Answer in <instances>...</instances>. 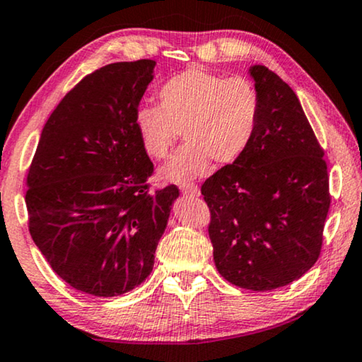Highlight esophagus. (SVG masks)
Returning <instances> with one entry per match:
<instances>
[{
  "mask_svg": "<svg viewBox=\"0 0 362 362\" xmlns=\"http://www.w3.org/2000/svg\"><path fill=\"white\" fill-rule=\"evenodd\" d=\"M180 190L185 193V195H190V197H198L200 195V188L195 183H183L180 185Z\"/></svg>",
  "mask_w": 362,
  "mask_h": 362,
  "instance_id": "1",
  "label": "esophagus"
}]
</instances>
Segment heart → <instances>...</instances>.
Instances as JSON below:
<instances>
[{
	"label": "heart",
	"instance_id": "heart-1",
	"mask_svg": "<svg viewBox=\"0 0 362 362\" xmlns=\"http://www.w3.org/2000/svg\"><path fill=\"white\" fill-rule=\"evenodd\" d=\"M160 105H142L134 113L139 141L149 157L170 156L180 131L187 144L162 169V179L187 182L205 174L211 160H238L256 136L261 95L251 80L225 77L190 67L160 85Z\"/></svg>",
	"mask_w": 362,
	"mask_h": 362
}]
</instances>
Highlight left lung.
<instances>
[{"label": "left lung", "instance_id": "obj_1", "mask_svg": "<svg viewBox=\"0 0 362 362\" xmlns=\"http://www.w3.org/2000/svg\"><path fill=\"white\" fill-rule=\"evenodd\" d=\"M249 74L261 119L247 151L202 185L218 272L241 288L272 290L317 262L329 210L327 162L293 90L264 65Z\"/></svg>", "mask_w": 362, "mask_h": 362}]
</instances>
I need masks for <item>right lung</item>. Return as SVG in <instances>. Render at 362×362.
<instances>
[{
    "mask_svg": "<svg viewBox=\"0 0 362 362\" xmlns=\"http://www.w3.org/2000/svg\"><path fill=\"white\" fill-rule=\"evenodd\" d=\"M156 62L105 65L45 123L28 172L29 233L70 287L116 297L146 281L179 188L149 190L154 165L134 113Z\"/></svg>",
    "mask_w": 362,
    "mask_h": 362,
    "instance_id": "obj_1",
    "label": "right lung"
}]
</instances>
